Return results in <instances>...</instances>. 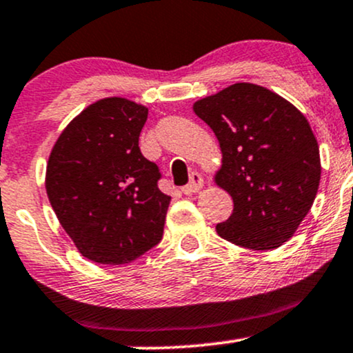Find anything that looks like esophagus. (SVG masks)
I'll list each match as a JSON object with an SVG mask.
<instances>
[{"label":"esophagus","mask_w":353,"mask_h":353,"mask_svg":"<svg viewBox=\"0 0 353 353\" xmlns=\"http://www.w3.org/2000/svg\"><path fill=\"white\" fill-rule=\"evenodd\" d=\"M202 187H203L202 175H200V173H196V172H193L190 175V183L185 185V187L181 188V192H183L185 195H192V193L199 192Z\"/></svg>","instance_id":"1"}]
</instances>
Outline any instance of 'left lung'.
<instances>
[{"label":"left lung","mask_w":353,"mask_h":353,"mask_svg":"<svg viewBox=\"0 0 353 353\" xmlns=\"http://www.w3.org/2000/svg\"><path fill=\"white\" fill-rule=\"evenodd\" d=\"M222 151L214 180L234 200L225 241L269 251L290 241L316 196L320 150L308 119L263 85L237 82L193 104Z\"/></svg>","instance_id":"1"}]
</instances>
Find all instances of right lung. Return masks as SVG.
<instances>
[{"label": "right lung", "instance_id": "obj_1", "mask_svg": "<svg viewBox=\"0 0 353 353\" xmlns=\"http://www.w3.org/2000/svg\"><path fill=\"white\" fill-rule=\"evenodd\" d=\"M146 105L105 97L67 124L50 151L45 188L60 225L87 259L126 264L158 244L172 196L139 150Z\"/></svg>", "mask_w": 353, "mask_h": 353}]
</instances>
